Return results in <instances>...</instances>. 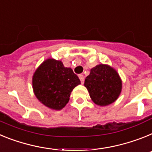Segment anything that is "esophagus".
Masks as SVG:
<instances>
[{"label":"esophagus","instance_id":"34e87169","mask_svg":"<svg viewBox=\"0 0 152 152\" xmlns=\"http://www.w3.org/2000/svg\"><path fill=\"white\" fill-rule=\"evenodd\" d=\"M79 78H80V81H81V83H84V79H85V77H84L83 75H82V74L79 75Z\"/></svg>","mask_w":152,"mask_h":152}]
</instances>
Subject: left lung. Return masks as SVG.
<instances>
[{
  "mask_svg": "<svg viewBox=\"0 0 152 152\" xmlns=\"http://www.w3.org/2000/svg\"><path fill=\"white\" fill-rule=\"evenodd\" d=\"M84 86L95 104L106 106L118 98L122 92V81L114 68L106 64H99L91 69Z\"/></svg>",
  "mask_w": 152,
  "mask_h": 152,
  "instance_id": "1",
  "label": "left lung"
}]
</instances>
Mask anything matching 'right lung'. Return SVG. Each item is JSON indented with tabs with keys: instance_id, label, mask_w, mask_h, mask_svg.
<instances>
[{
	"instance_id": "add662e5",
	"label": "right lung",
	"mask_w": 152,
	"mask_h": 152,
	"mask_svg": "<svg viewBox=\"0 0 152 152\" xmlns=\"http://www.w3.org/2000/svg\"><path fill=\"white\" fill-rule=\"evenodd\" d=\"M80 80L71 68L60 60L49 58L34 72L32 78L34 93L43 105L54 110H61L69 100L71 92Z\"/></svg>"
}]
</instances>
